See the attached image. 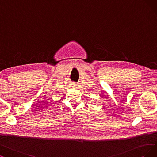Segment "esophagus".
Listing matches in <instances>:
<instances>
[{
	"label": "esophagus",
	"instance_id": "obj_1",
	"mask_svg": "<svg viewBox=\"0 0 157 157\" xmlns=\"http://www.w3.org/2000/svg\"><path fill=\"white\" fill-rule=\"evenodd\" d=\"M71 85H72L73 86H74V87H76V86H78V84H77V82H71Z\"/></svg>",
	"mask_w": 157,
	"mask_h": 157
}]
</instances>
